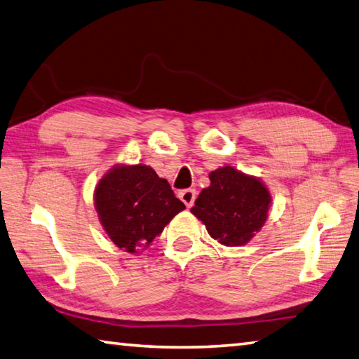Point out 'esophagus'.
<instances>
[{"instance_id":"esophagus-1","label":"esophagus","mask_w":359,"mask_h":359,"mask_svg":"<svg viewBox=\"0 0 359 359\" xmlns=\"http://www.w3.org/2000/svg\"><path fill=\"white\" fill-rule=\"evenodd\" d=\"M179 198H180V201L184 202L187 207H191L194 199H196V191H194L193 188H187V190H182L179 193Z\"/></svg>"}]
</instances>
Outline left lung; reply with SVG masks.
Returning <instances> with one entry per match:
<instances>
[{"mask_svg":"<svg viewBox=\"0 0 359 359\" xmlns=\"http://www.w3.org/2000/svg\"><path fill=\"white\" fill-rule=\"evenodd\" d=\"M210 187L204 188L191 213L205 224L210 237L224 246H242L262 229L271 194L262 180L232 166L208 174Z\"/></svg>","mask_w":359,"mask_h":359,"instance_id":"1","label":"left lung"}]
</instances>
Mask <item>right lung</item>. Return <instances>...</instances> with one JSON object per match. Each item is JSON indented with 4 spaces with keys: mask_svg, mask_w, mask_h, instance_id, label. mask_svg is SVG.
Instances as JSON below:
<instances>
[{
    "mask_svg": "<svg viewBox=\"0 0 359 359\" xmlns=\"http://www.w3.org/2000/svg\"><path fill=\"white\" fill-rule=\"evenodd\" d=\"M94 201L108 237L132 254L151 245L185 208L168 180L160 179L147 165H116L109 169L95 187Z\"/></svg>",
    "mask_w": 359,
    "mask_h": 359,
    "instance_id": "add662e5",
    "label": "right lung"
}]
</instances>
